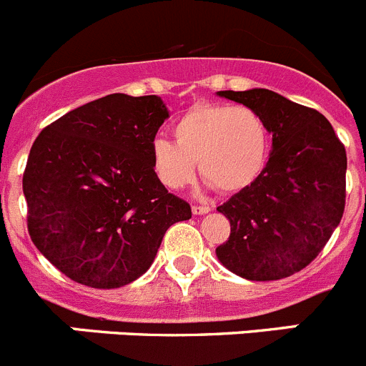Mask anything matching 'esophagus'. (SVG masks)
<instances>
[{"mask_svg": "<svg viewBox=\"0 0 366 366\" xmlns=\"http://www.w3.org/2000/svg\"><path fill=\"white\" fill-rule=\"evenodd\" d=\"M191 211H193V214H206V213H209L211 207L209 206H193L191 207Z\"/></svg>", "mask_w": 366, "mask_h": 366, "instance_id": "34e87169", "label": "esophagus"}]
</instances>
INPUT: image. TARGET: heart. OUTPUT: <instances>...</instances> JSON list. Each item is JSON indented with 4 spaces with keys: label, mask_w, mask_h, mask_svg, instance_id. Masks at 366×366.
Instances as JSON below:
<instances>
[{
    "label": "heart",
    "mask_w": 366,
    "mask_h": 366,
    "mask_svg": "<svg viewBox=\"0 0 366 366\" xmlns=\"http://www.w3.org/2000/svg\"><path fill=\"white\" fill-rule=\"evenodd\" d=\"M175 144L152 142V166L169 189L194 180L197 162L204 179L224 193H238L264 172L269 129L262 115L247 106L197 104L173 124Z\"/></svg>",
    "instance_id": "obj_1"
}]
</instances>
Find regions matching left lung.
Wrapping results in <instances>:
<instances>
[{
	"label": "left lung",
	"instance_id": "1",
	"mask_svg": "<svg viewBox=\"0 0 366 366\" xmlns=\"http://www.w3.org/2000/svg\"><path fill=\"white\" fill-rule=\"evenodd\" d=\"M252 108L272 135L264 172L217 211L231 234L218 245L225 269L252 282L282 280L316 258L345 209L347 153L320 112L276 92L252 88L217 92Z\"/></svg>",
	"mask_w": 366,
	"mask_h": 366
}]
</instances>
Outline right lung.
Returning <instances> with one entry per match:
<instances>
[{
  "label": "right lung",
  "instance_id": "add662e5",
  "mask_svg": "<svg viewBox=\"0 0 366 366\" xmlns=\"http://www.w3.org/2000/svg\"><path fill=\"white\" fill-rule=\"evenodd\" d=\"M169 117L157 95L112 94L43 129L23 173L34 245L64 276L117 289L144 274L164 233L189 220L152 166V142Z\"/></svg>",
  "mask_w": 366,
  "mask_h": 366
}]
</instances>
